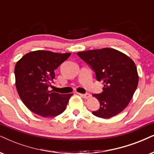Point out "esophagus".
Segmentation results:
<instances>
[{
  "instance_id": "34e87169",
  "label": "esophagus",
  "mask_w": 154,
  "mask_h": 154,
  "mask_svg": "<svg viewBox=\"0 0 154 154\" xmlns=\"http://www.w3.org/2000/svg\"><path fill=\"white\" fill-rule=\"evenodd\" d=\"M79 95H80L81 97H82L83 98L85 99H88L89 98V97H91V95L89 94V93H87V94H79Z\"/></svg>"
}]
</instances>
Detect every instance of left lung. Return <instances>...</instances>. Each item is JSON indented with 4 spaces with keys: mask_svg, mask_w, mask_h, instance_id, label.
<instances>
[{
    "mask_svg": "<svg viewBox=\"0 0 154 154\" xmlns=\"http://www.w3.org/2000/svg\"><path fill=\"white\" fill-rule=\"evenodd\" d=\"M77 54L102 82L103 91L93 94L99 100L100 109L94 116L109 119L122 112L135 92L139 82L137 69L131 58L112 48L79 52Z\"/></svg>",
    "mask_w": 154,
    "mask_h": 154,
    "instance_id": "1",
    "label": "left lung"
}]
</instances>
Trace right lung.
<instances>
[{
	"mask_svg": "<svg viewBox=\"0 0 154 154\" xmlns=\"http://www.w3.org/2000/svg\"><path fill=\"white\" fill-rule=\"evenodd\" d=\"M71 53H55L37 50L25 54L16 63V89L21 100L35 114L42 117H54L65 110L72 94H61L49 90L55 77L54 69Z\"/></svg>",
	"mask_w": 154,
	"mask_h": 154,
	"instance_id": "obj_1",
	"label": "right lung"
}]
</instances>
